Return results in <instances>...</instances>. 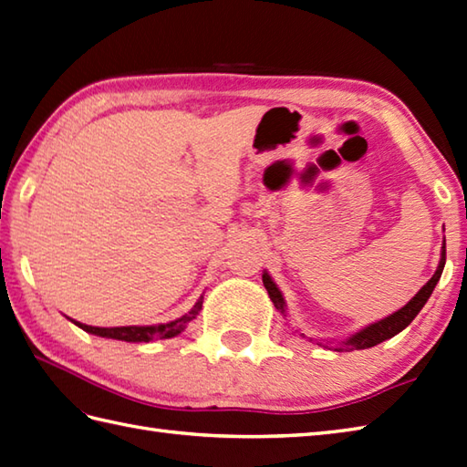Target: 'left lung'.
Instances as JSON below:
<instances>
[{
  "instance_id": "obj_1",
  "label": "left lung",
  "mask_w": 467,
  "mask_h": 467,
  "mask_svg": "<svg viewBox=\"0 0 467 467\" xmlns=\"http://www.w3.org/2000/svg\"><path fill=\"white\" fill-rule=\"evenodd\" d=\"M443 265H446V241H443V246H441V258H440L438 270H436V273H433V276L428 280V283L420 288L418 295L411 298L404 308H400L398 312L389 314V317L370 324V327L362 328L360 332L352 334L348 340L342 342L344 344V350L372 348V346L380 344V342H384L388 338H392V336H396L398 332H402L408 327V324L418 317V312L424 308L428 298L431 296V292H433V288H436L438 280L441 276ZM263 283H265V288L268 290V296H270V300H273V305L276 306V310H280V312L285 314V306H286L285 305V298H283V295H280V290L276 288V285L273 283V278L268 276V273L263 275ZM336 350H342V348H336Z\"/></svg>"
}]
</instances>
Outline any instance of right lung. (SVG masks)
<instances>
[{
  "label": "right lung",
  "mask_w": 467,
  "mask_h": 467,
  "mask_svg": "<svg viewBox=\"0 0 467 467\" xmlns=\"http://www.w3.org/2000/svg\"><path fill=\"white\" fill-rule=\"evenodd\" d=\"M202 308V296L197 300V305L192 306L191 312L184 314V317L167 322V324H157V327H117V328H99V327H87V324L78 322V327L85 332L101 336V338H113V340H123V342H149V340H162V338H172V336L181 334L187 324L197 318V314Z\"/></svg>",
  "instance_id": "obj_1"
}]
</instances>
